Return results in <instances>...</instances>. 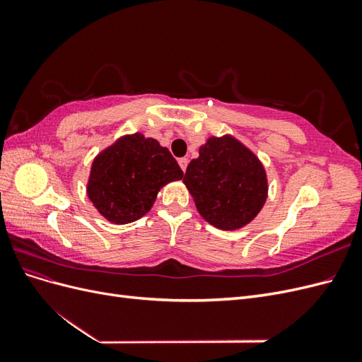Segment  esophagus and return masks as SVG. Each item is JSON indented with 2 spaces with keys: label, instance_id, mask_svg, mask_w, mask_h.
<instances>
[{
  "label": "esophagus",
  "instance_id": "1",
  "mask_svg": "<svg viewBox=\"0 0 362 362\" xmlns=\"http://www.w3.org/2000/svg\"><path fill=\"white\" fill-rule=\"evenodd\" d=\"M178 163H180V168L182 169V172H185V169H187L189 160H187V158H180V160H178Z\"/></svg>",
  "mask_w": 362,
  "mask_h": 362
}]
</instances>
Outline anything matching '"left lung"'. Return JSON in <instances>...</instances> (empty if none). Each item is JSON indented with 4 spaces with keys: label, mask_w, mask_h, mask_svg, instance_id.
Here are the masks:
<instances>
[{
    "label": "left lung",
    "mask_w": 362,
    "mask_h": 362,
    "mask_svg": "<svg viewBox=\"0 0 362 362\" xmlns=\"http://www.w3.org/2000/svg\"><path fill=\"white\" fill-rule=\"evenodd\" d=\"M182 182L205 221L223 231L249 225L267 201L261 160L231 134L211 136L187 166Z\"/></svg>",
    "instance_id": "left-lung-1"
}]
</instances>
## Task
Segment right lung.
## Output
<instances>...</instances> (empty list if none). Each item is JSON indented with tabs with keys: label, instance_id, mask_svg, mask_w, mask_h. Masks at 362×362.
Instances as JSON below:
<instances>
[{
	"label": "right lung",
	"instance_id": "add662e5",
	"mask_svg": "<svg viewBox=\"0 0 362 362\" xmlns=\"http://www.w3.org/2000/svg\"><path fill=\"white\" fill-rule=\"evenodd\" d=\"M182 175L169 149L156 139L125 134L93 158L86 192L108 222L125 225L144 217L164 185Z\"/></svg>",
	"mask_w": 362,
	"mask_h": 362
}]
</instances>
